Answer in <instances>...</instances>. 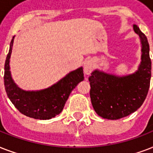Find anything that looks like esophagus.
I'll list each match as a JSON object with an SVG mask.
<instances>
[{
    "label": "esophagus",
    "instance_id": "1",
    "mask_svg": "<svg viewBox=\"0 0 153 153\" xmlns=\"http://www.w3.org/2000/svg\"><path fill=\"white\" fill-rule=\"evenodd\" d=\"M94 67V61L92 59H87L84 62V72L85 74H90Z\"/></svg>",
    "mask_w": 153,
    "mask_h": 153
}]
</instances>
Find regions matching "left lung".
<instances>
[{
	"label": "left lung",
	"instance_id": "8db88e82",
	"mask_svg": "<svg viewBox=\"0 0 153 153\" xmlns=\"http://www.w3.org/2000/svg\"><path fill=\"white\" fill-rule=\"evenodd\" d=\"M133 30L141 42V62L135 73L116 76L95 70L89 77L91 100L98 116L117 120L137 110L149 92L152 74L149 44L147 37L137 25Z\"/></svg>",
	"mask_w": 153,
	"mask_h": 153
}]
</instances>
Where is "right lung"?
<instances>
[{"instance_id": "add662e5", "label": "right lung", "mask_w": 153, "mask_h": 153, "mask_svg": "<svg viewBox=\"0 0 153 153\" xmlns=\"http://www.w3.org/2000/svg\"><path fill=\"white\" fill-rule=\"evenodd\" d=\"M13 39L4 63V87L8 98L14 106L29 117L39 120H49L62 112L69 97L75 86L84 79L83 69L79 67L70 72L64 78L48 88L36 91H24L16 86L12 79L10 72L11 53Z\"/></svg>"}]
</instances>
